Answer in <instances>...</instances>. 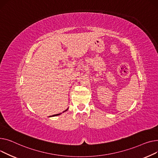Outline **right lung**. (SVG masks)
I'll return each mask as SVG.
<instances>
[{
  "mask_svg": "<svg viewBox=\"0 0 158 158\" xmlns=\"http://www.w3.org/2000/svg\"><path fill=\"white\" fill-rule=\"evenodd\" d=\"M68 110V109L67 110H65V111H64V112H66V111H67ZM61 114H55V115H53V116H57V115H60Z\"/></svg>",
  "mask_w": 158,
  "mask_h": 158,
  "instance_id": "obj_1",
  "label": "right lung"
}]
</instances>
